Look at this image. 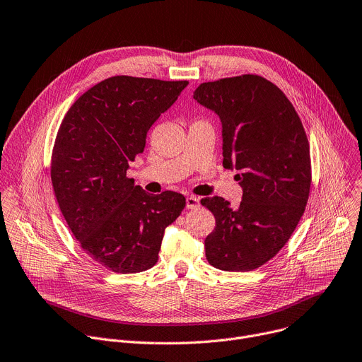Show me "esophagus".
I'll list each match as a JSON object with an SVG mask.
<instances>
[{"label":"esophagus","instance_id":"esophagus-1","mask_svg":"<svg viewBox=\"0 0 362 362\" xmlns=\"http://www.w3.org/2000/svg\"><path fill=\"white\" fill-rule=\"evenodd\" d=\"M185 204H187V209H199L200 207V199L196 197V196H188L187 200H185Z\"/></svg>","mask_w":362,"mask_h":362}]
</instances>
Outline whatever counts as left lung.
Segmentation results:
<instances>
[{"label": "left lung", "instance_id": "1", "mask_svg": "<svg viewBox=\"0 0 362 362\" xmlns=\"http://www.w3.org/2000/svg\"><path fill=\"white\" fill-rule=\"evenodd\" d=\"M194 100L218 116L223 166L239 173L243 191L238 209L217 196L202 200L216 218L206 258L223 271H252L287 243L308 204V136L286 94L259 75L203 82Z\"/></svg>", "mask_w": 362, "mask_h": 362}]
</instances>
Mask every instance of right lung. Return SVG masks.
<instances>
[{"label": "right lung", "mask_w": 362, "mask_h": 362, "mask_svg": "<svg viewBox=\"0 0 362 362\" xmlns=\"http://www.w3.org/2000/svg\"><path fill=\"white\" fill-rule=\"evenodd\" d=\"M187 86L107 78L71 105L58 130L50 165L54 197L81 247L113 272L152 268L166 226L185 207L182 194L153 196L126 174L144 152L151 126Z\"/></svg>", "instance_id": "add662e5"}]
</instances>
